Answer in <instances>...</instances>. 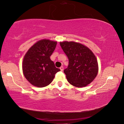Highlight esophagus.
<instances>
[{"instance_id": "esophagus-1", "label": "esophagus", "mask_w": 124, "mask_h": 124, "mask_svg": "<svg viewBox=\"0 0 124 124\" xmlns=\"http://www.w3.org/2000/svg\"><path fill=\"white\" fill-rule=\"evenodd\" d=\"M60 70L62 71L64 70V68H63V66H61V67L60 68Z\"/></svg>"}]
</instances>
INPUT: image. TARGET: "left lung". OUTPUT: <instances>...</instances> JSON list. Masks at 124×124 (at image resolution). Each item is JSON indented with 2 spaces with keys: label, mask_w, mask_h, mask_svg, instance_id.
Segmentation results:
<instances>
[{
  "label": "left lung",
  "mask_w": 124,
  "mask_h": 124,
  "mask_svg": "<svg viewBox=\"0 0 124 124\" xmlns=\"http://www.w3.org/2000/svg\"><path fill=\"white\" fill-rule=\"evenodd\" d=\"M69 59L68 68L64 70L70 84L78 87L87 86L98 73L96 58L90 49L74 41L60 42Z\"/></svg>",
  "instance_id": "1"
}]
</instances>
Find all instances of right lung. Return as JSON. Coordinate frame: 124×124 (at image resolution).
Returning a JSON list of instances; mask_svg holds the SVG:
<instances>
[{"instance_id":"add662e5","label":"right lung","mask_w":124,"mask_h":124,"mask_svg":"<svg viewBox=\"0 0 124 124\" xmlns=\"http://www.w3.org/2000/svg\"><path fill=\"white\" fill-rule=\"evenodd\" d=\"M56 44V41L41 40L34 44L25 55L22 64L23 72L27 80L34 86H46L60 70L55 66L50 58Z\"/></svg>"}]
</instances>
